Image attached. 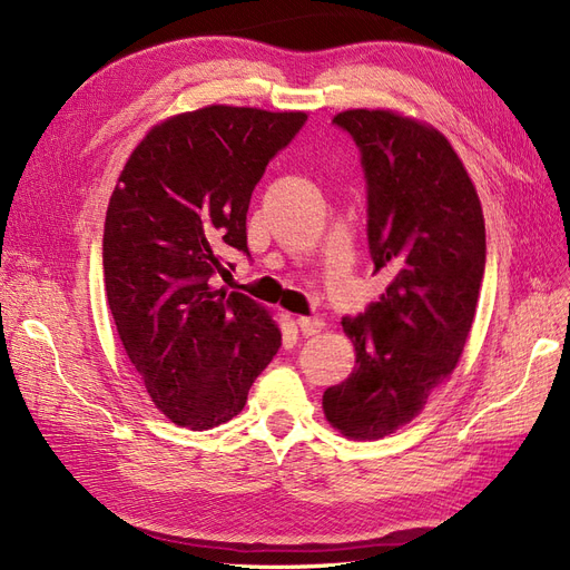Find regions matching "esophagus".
<instances>
[{
  "instance_id": "34e87169",
  "label": "esophagus",
  "mask_w": 570,
  "mask_h": 570,
  "mask_svg": "<svg viewBox=\"0 0 570 570\" xmlns=\"http://www.w3.org/2000/svg\"><path fill=\"white\" fill-rule=\"evenodd\" d=\"M296 324L301 327V332L305 336H313V334H320L324 330V322L317 320V317H298Z\"/></svg>"
}]
</instances>
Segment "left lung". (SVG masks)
<instances>
[{
  "label": "left lung",
  "mask_w": 570,
  "mask_h": 570,
  "mask_svg": "<svg viewBox=\"0 0 570 570\" xmlns=\"http://www.w3.org/2000/svg\"><path fill=\"white\" fill-rule=\"evenodd\" d=\"M367 178V243L389 284L357 317L346 382L322 396L330 425L355 442L415 420L456 370L484 274V217L475 184L434 126L392 109H346Z\"/></svg>",
  "instance_id": "8db88e82"
}]
</instances>
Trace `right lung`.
I'll use <instances>...</instances> for the list:
<instances>
[{
  "instance_id": "right-lung-1",
  "label": "right lung",
  "mask_w": 570,
  "mask_h": 570,
  "mask_svg": "<svg viewBox=\"0 0 570 570\" xmlns=\"http://www.w3.org/2000/svg\"><path fill=\"white\" fill-rule=\"evenodd\" d=\"M305 111L207 105L153 126L107 207L102 265L121 346L174 425L238 415L282 346L265 305L213 284L224 250L248 253L253 188Z\"/></svg>"
}]
</instances>
